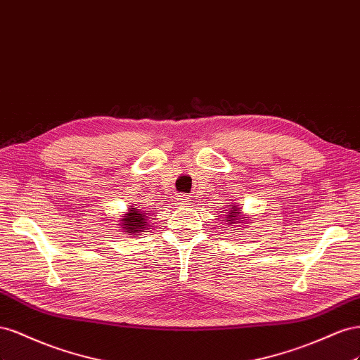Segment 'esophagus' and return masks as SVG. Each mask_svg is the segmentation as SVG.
<instances>
[{"label":"esophagus","instance_id":"34e87169","mask_svg":"<svg viewBox=\"0 0 360 360\" xmlns=\"http://www.w3.org/2000/svg\"><path fill=\"white\" fill-rule=\"evenodd\" d=\"M179 205H188V199L186 196H179Z\"/></svg>","mask_w":360,"mask_h":360}]
</instances>
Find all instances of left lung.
Listing matches in <instances>:
<instances>
[{
    "label": "left lung",
    "instance_id": "obj_1",
    "mask_svg": "<svg viewBox=\"0 0 360 360\" xmlns=\"http://www.w3.org/2000/svg\"><path fill=\"white\" fill-rule=\"evenodd\" d=\"M241 208L240 207H233L231 211H229V214H228V221L231 223V224H237V223H244V220H245V217L244 219H241ZM245 224V223H244Z\"/></svg>",
    "mask_w": 360,
    "mask_h": 360
}]
</instances>
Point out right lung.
Instances as JSON below:
<instances>
[{"label":"right lung","mask_w":360,"mask_h":360,"mask_svg":"<svg viewBox=\"0 0 360 360\" xmlns=\"http://www.w3.org/2000/svg\"><path fill=\"white\" fill-rule=\"evenodd\" d=\"M146 220L148 219L145 215V211L139 210L137 207H132L131 210H128V214L123 215L120 226H122L123 231L129 232V235L131 233H139V232H145L143 229H145L148 226Z\"/></svg>","instance_id":"1"}]
</instances>
